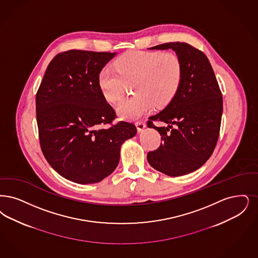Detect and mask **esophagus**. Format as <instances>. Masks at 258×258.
I'll use <instances>...</instances> for the list:
<instances>
[{"label":"esophagus","instance_id":"obj_1","mask_svg":"<svg viewBox=\"0 0 258 258\" xmlns=\"http://www.w3.org/2000/svg\"><path fill=\"white\" fill-rule=\"evenodd\" d=\"M136 127H137L138 133H142L144 131L145 127H146V124H145L144 122H142V121L137 122L136 123Z\"/></svg>","mask_w":258,"mask_h":258}]
</instances>
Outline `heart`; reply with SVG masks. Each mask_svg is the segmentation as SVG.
I'll list each match as a JSON object with an SVG mask.
<instances>
[{"mask_svg":"<svg viewBox=\"0 0 258 258\" xmlns=\"http://www.w3.org/2000/svg\"><path fill=\"white\" fill-rule=\"evenodd\" d=\"M115 70L103 68L98 85L103 98L115 103L124 90V82L135 81L134 96L124 98L116 106L118 115L134 120L149 112L154 105L163 107L175 98L182 76V62L173 52L128 51L114 62Z\"/></svg>","mask_w":258,"mask_h":258,"instance_id":"heart-1","label":"heart"}]
</instances>
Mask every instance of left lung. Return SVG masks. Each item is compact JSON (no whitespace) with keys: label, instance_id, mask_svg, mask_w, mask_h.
I'll return each mask as SVG.
<instances>
[{"label":"left lung","instance_id":"left-lung-1","mask_svg":"<svg viewBox=\"0 0 258 258\" xmlns=\"http://www.w3.org/2000/svg\"><path fill=\"white\" fill-rule=\"evenodd\" d=\"M175 51L183 67L180 87L159 113L151 116L148 126L161 135L162 143L147 159L154 169L170 176L187 175L201 168L211 156L219 138L223 97L211 64L202 51L184 42L150 48ZM154 120L167 127H155Z\"/></svg>","mask_w":258,"mask_h":258}]
</instances>
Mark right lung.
<instances>
[{"mask_svg": "<svg viewBox=\"0 0 258 258\" xmlns=\"http://www.w3.org/2000/svg\"><path fill=\"white\" fill-rule=\"evenodd\" d=\"M115 55L81 50L58 53L36 94L42 153L54 171L76 183H97L112 174L121 146L137 133L126 122L101 128L116 114L101 93L98 75Z\"/></svg>", "mask_w": 258, "mask_h": 258, "instance_id": "1", "label": "right lung"}]
</instances>
